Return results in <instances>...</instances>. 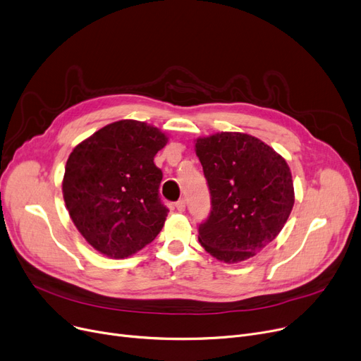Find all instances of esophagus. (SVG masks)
<instances>
[{
  "label": "esophagus",
  "instance_id": "1",
  "mask_svg": "<svg viewBox=\"0 0 361 361\" xmlns=\"http://www.w3.org/2000/svg\"><path fill=\"white\" fill-rule=\"evenodd\" d=\"M176 207H177V211L184 212V211H185V200H184V199H180L178 202H176Z\"/></svg>",
  "mask_w": 361,
  "mask_h": 361
}]
</instances>
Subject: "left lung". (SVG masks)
I'll return each instance as SVG.
<instances>
[{
	"label": "left lung",
	"instance_id": "1",
	"mask_svg": "<svg viewBox=\"0 0 361 361\" xmlns=\"http://www.w3.org/2000/svg\"><path fill=\"white\" fill-rule=\"evenodd\" d=\"M196 154L211 195V212L199 224L202 247L225 263L247 260L291 214V171L271 146L244 133L197 139Z\"/></svg>",
	"mask_w": 361,
	"mask_h": 361
}]
</instances>
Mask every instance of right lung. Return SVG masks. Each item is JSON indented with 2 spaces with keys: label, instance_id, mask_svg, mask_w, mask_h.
I'll return each instance as SVG.
<instances>
[{
  "label": "right lung",
  "instance_id": "obj_1",
  "mask_svg": "<svg viewBox=\"0 0 361 361\" xmlns=\"http://www.w3.org/2000/svg\"><path fill=\"white\" fill-rule=\"evenodd\" d=\"M166 136L142 121L105 126L68 157L63 195L75 228L102 255L124 259L162 230L168 207L154 158Z\"/></svg>",
  "mask_w": 361,
  "mask_h": 361
}]
</instances>
